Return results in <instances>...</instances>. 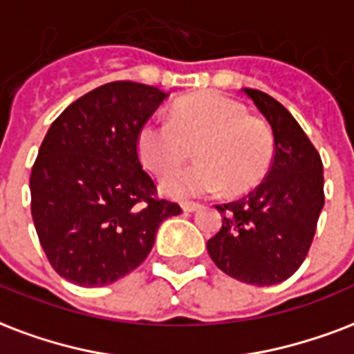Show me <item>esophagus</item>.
<instances>
[{
    "label": "esophagus",
    "mask_w": 354,
    "mask_h": 354,
    "mask_svg": "<svg viewBox=\"0 0 354 354\" xmlns=\"http://www.w3.org/2000/svg\"><path fill=\"white\" fill-rule=\"evenodd\" d=\"M182 207H183V212L193 213V212H198V209H202V204H198V202H183Z\"/></svg>",
    "instance_id": "esophagus-1"
}]
</instances>
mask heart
I'll list each match as a JSON object with an SVG mask.
<instances>
[{
	"label": "heart",
	"mask_w": 354,
	"mask_h": 354,
	"mask_svg": "<svg viewBox=\"0 0 354 354\" xmlns=\"http://www.w3.org/2000/svg\"><path fill=\"white\" fill-rule=\"evenodd\" d=\"M193 150L198 163L161 183L169 196L212 195L225 185L228 193L239 195L256 187L271 169L274 139L266 124L219 93L178 100L171 120L150 118L137 133L139 159L156 176L176 171Z\"/></svg>",
	"instance_id": "1"
}]
</instances>
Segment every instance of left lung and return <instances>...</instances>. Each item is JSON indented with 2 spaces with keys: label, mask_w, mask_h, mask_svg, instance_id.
Instances as JSON below:
<instances>
[{
  "label": "left lung",
  "mask_w": 354,
  "mask_h": 354,
  "mask_svg": "<svg viewBox=\"0 0 354 354\" xmlns=\"http://www.w3.org/2000/svg\"><path fill=\"white\" fill-rule=\"evenodd\" d=\"M243 93L273 129V165L249 196L215 206L223 226L207 252L232 279L273 286L290 279L308 254L325 204L323 163L284 105L256 88Z\"/></svg>",
  "instance_id": "left-lung-1"
}]
</instances>
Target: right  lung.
Masks as SVG:
<instances>
[{
    "mask_svg": "<svg viewBox=\"0 0 354 354\" xmlns=\"http://www.w3.org/2000/svg\"><path fill=\"white\" fill-rule=\"evenodd\" d=\"M169 94L113 81L70 104L35 159L31 215L51 267L83 288L117 282L147 260L159 225L180 215L142 171L137 133Z\"/></svg>",
    "mask_w": 354,
    "mask_h": 354,
    "instance_id": "1",
    "label": "right lung"
}]
</instances>
